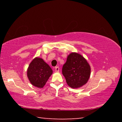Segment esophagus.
<instances>
[{"mask_svg": "<svg viewBox=\"0 0 122 122\" xmlns=\"http://www.w3.org/2000/svg\"><path fill=\"white\" fill-rule=\"evenodd\" d=\"M55 72L59 71V67H55Z\"/></svg>", "mask_w": 122, "mask_h": 122, "instance_id": "esophagus-1", "label": "esophagus"}]
</instances>
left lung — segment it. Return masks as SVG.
<instances>
[{"instance_id": "8db88e82", "label": "left lung", "mask_w": 122, "mask_h": 122, "mask_svg": "<svg viewBox=\"0 0 122 122\" xmlns=\"http://www.w3.org/2000/svg\"><path fill=\"white\" fill-rule=\"evenodd\" d=\"M62 71L68 85L72 88H77L88 81L90 75V67L82 55L72 53L68 56Z\"/></svg>"}]
</instances>
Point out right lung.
Listing matches in <instances>:
<instances>
[{
    "instance_id": "add662e5",
    "label": "right lung",
    "mask_w": 122,
    "mask_h": 122,
    "mask_svg": "<svg viewBox=\"0 0 122 122\" xmlns=\"http://www.w3.org/2000/svg\"><path fill=\"white\" fill-rule=\"evenodd\" d=\"M52 73V69L48 64L39 57L33 60L27 69V76L30 83L40 88L45 85Z\"/></svg>"
}]
</instances>
